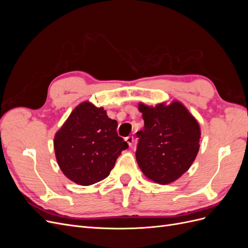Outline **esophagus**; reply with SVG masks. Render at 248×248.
I'll list each match as a JSON object with an SVG mask.
<instances>
[{
	"label": "esophagus",
	"instance_id": "obj_1",
	"mask_svg": "<svg viewBox=\"0 0 248 248\" xmlns=\"http://www.w3.org/2000/svg\"><path fill=\"white\" fill-rule=\"evenodd\" d=\"M125 140L127 141V144H128V146L129 147H131L132 145H133V140H134V139H133V137H127L126 139H125Z\"/></svg>",
	"mask_w": 248,
	"mask_h": 248
}]
</instances>
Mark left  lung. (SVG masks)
I'll return each instance as SVG.
<instances>
[{
	"label": "left lung",
	"instance_id": "8db88e82",
	"mask_svg": "<svg viewBox=\"0 0 248 248\" xmlns=\"http://www.w3.org/2000/svg\"><path fill=\"white\" fill-rule=\"evenodd\" d=\"M145 127L140 138L137 161L148 179L158 184L176 181L189 170L200 149L201 128L182 102L172 100L155 107L139 104Z\"/></svg>",
	"mask_w": 248,
	"mask_h": 248
}]
</instances>
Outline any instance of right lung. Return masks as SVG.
Masks as SVG:
<instances>
[{"label":"right lung","instance_id":"right-lung-1","mask_svg":"<svg viewBox=\"0 0 248 248\" xmlns=\"http://www.w3.org/2000/svg\"><path fill=\"white\" fill-rule=\"evenodd\" d=\"M117 121L90 101L79 103L54 139L57 162L63 174L78 185L106 179L128 144L117 133Z\"/></svg>","mask_w":248,"mask_h":248}]
</instances>
